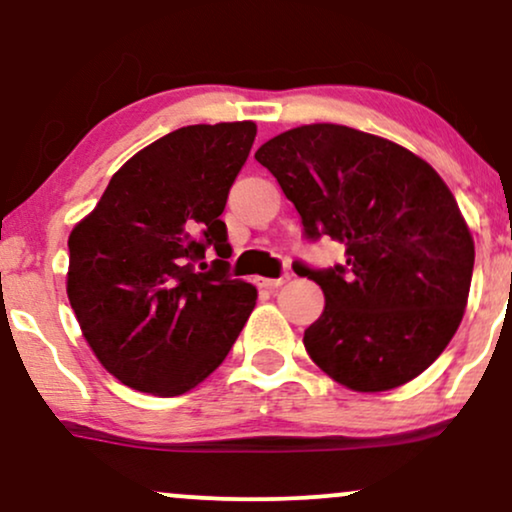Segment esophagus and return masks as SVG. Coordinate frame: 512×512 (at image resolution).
<instances>
[{"instance_id": "34e87169", "label": "esophagus", "mask_w": 512, "mask_h": 512, "mask_svg": "<svg viewBox=\"0 0 512 512\" xmlns=\"http://www.w3.org/2000/svg\"><path fill=\"white\" fill-rule=\"evenodd\" d=\"M289 279H291V274H281V276H276V279L260 276V279H257V286H262V289H279V286H284Z\"/></svg>"}]
</instances>
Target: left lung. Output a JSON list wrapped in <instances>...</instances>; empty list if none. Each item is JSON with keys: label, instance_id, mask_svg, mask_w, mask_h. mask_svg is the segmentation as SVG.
Instances as JSON below:
<instances>
[{"label": "left lung", "instance_id": "8db88e82", "mask_svg": "<svg viewBox=\"0 0 512 512\" xmlns=\"http://www.w3.org/2000/svg\"><path fill=\"white\" fill-rule=\"evenodd\" d=\"M301 214L303 238L330 236L344 264L293 262L325 293L305 351L356 392L424 373L462 322L474 240L440 175L402 146L344 125H303L255 154Z\"/></svg>", "mask_w": 512, "mask_h": 512}]
</instances>
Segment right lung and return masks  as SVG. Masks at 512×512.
I'll return each mask as SVG.
<instances>
[{
  "instance_id": "add662e5",
  "label": "right lung",
  "mask_w": 512,
  "mask_h": 512,
  "mask_svg": "<svg viewBox=\"0 0 512 512\" xmlns=\"http://www.w3.org/2000/svg\"><path fill=\"white\" fill-rule=\"evenodd\" d=\"M255 134V122L175 129L129 158L74 226L69 303L93 354L127 387L192 390L248 322L257 289L231 276L221 214Z\"/></svg>"
}]
</instances>
